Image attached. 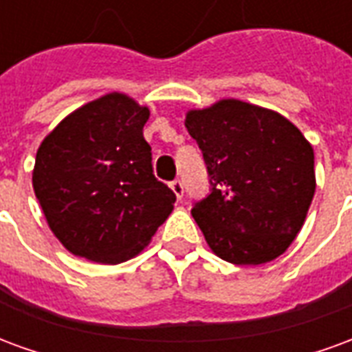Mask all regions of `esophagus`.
Returning <instances> with one entry per match:
<instances>
[{
	"label": "esophagus",
	"mask_w": 352,
	"mask_h": 352,
	"mask_svg": "<svg viewBox=\"0 0 352 352\" xmlns=\"http://www.w3.org/2000/svg\"><path fill=\"white\" fill-rule=\"evenodd\" d=\"M169 188L173 190V194H175L177 198L179 199L183 198L184 188H183V183H181V181H171V183H169Z\"/></svg>",
	"instance_id": "34e87169"
}]
</instances>
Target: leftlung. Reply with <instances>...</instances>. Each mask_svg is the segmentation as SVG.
Instances as JSON below:
<instances>
[{
	"instance_id": "left-lung-1",
	"label": "left lung",
	"mask_w": 352,
	"mask_h": 352,
	"mask_svg": "<svg viewBox=\"0 0 352 352\" xmlns=\"http://www.w3.org/2000/svg\"><path fill=\"white\" fill-rule=\"evenodd\" d=\"M184 126L211 177V194L192 209L209 249L237 265L280 256L317 188L309 141L277 111L234 98L190 109Z\"/></svg>"
}]
</instances>
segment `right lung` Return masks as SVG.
Here are the masks:
<instances>
[{"label": "right lung", "instance_id": "add662e5", "mask_svg": "<svg viewBox=\"0 0 352 352\" xmlns=\"http://www.w3.org/2000/svg\"><path fill=\"white\" fill-rule=\"evenodd\" d=\"M151 111L109 92L65 116L35 156L34 192L49 228L75 256L120 264L151 243L175 204L153 173Z\"/></svg>", "mask_w": 352, "mask_h": 352}]
</instances>
